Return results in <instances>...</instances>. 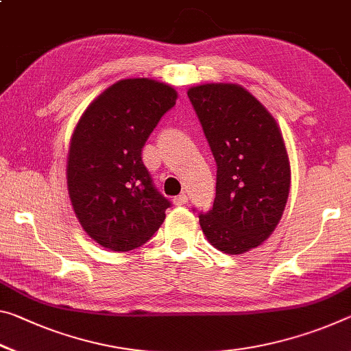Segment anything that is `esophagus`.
I'll return each instance as SVG.
<instances>
[{"instance_id":"esophagus-1","label":"esophagus","mask_w":351,"mask_h":351,"mask_svg":"<svg viewBox=\"0 0 351 351\" xmlns=\"http://www.w3.org/2000/svg\"><path fill=\"white\" fill-rule=\"evenodd\" d=\"M187 195L186 193H181V195H178V197H175L173 198V204H176V206H182V204H186L187 203Z\"/></svg>"}]
</instances>
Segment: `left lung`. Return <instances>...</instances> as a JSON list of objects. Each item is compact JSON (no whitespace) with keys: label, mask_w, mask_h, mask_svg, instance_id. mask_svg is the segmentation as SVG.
<instances>
[{"label":"left lung","mask_w":351,"mask_h":351,"mask_svg":"<svg viewBox=\"0 0 351 351\" xmlns=\"http://www.w3.org/2000/svg\"><path fill=\"white\" fill-rule=\"evenodd\" d=\"M217 162L213 209L199 215L208 242L226 254L263 245L291 191V160L275 117L245 87L208 82L187 90Z\"/></svg>","instance_id":"8db88e82"}]
</instances>
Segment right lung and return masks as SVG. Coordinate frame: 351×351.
<instances>
[{
	"label": "right lung",
	"mask_w": 351,
	"mask_h": 351,
	"mask_svg": "<svg viewBox=\"0 0 351 351\" xmlns=\"http://www.w3.org/2000/svg\"><path fill=\"white\" fill-rule=\"evenodd\" d=\"M178 92L149 77L109 86L87 106L70 138L66 189L87 236L112 252L145 243L170 203L156 191L142 148Z\"/></svg>",
	"instance_id": "right-lung-1"
}]
</instances>
